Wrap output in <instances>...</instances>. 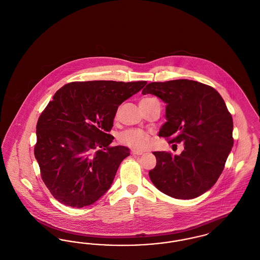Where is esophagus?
Instances as JSON below:
<instances>
[{"label": "esophagus", "mask_w": 260, "mask_h": 260, "mask_svg": "<svg viewBox=\"0 0 260 260\" xmlns=\"http://www.w3.org/2000/svg\"><path fill=\"white\" fill-rule=\"evenodd\" d=\"M132 154L134 156H140V155L143 154V152L142 151H137V150H132Z\"/></svg>", "instance_id": "esophagus-1"}]
</instances>
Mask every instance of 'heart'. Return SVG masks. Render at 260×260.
Masks as SVG:
<instances>
[{"instance_id": "obj_1", "label": "heart", "mask_w": 260, "mask_h": 260, "mask_svg": "<svg viewBox=\"0 0 260 260\" xmlns=\"http://www.w3.org/2000/svg\"><path fill=\"white\" fill-rule=\"evenodd\" d=\"M119 140L135 149L145 148L148 144L147 134L141 129H128L119 135Z\"/></svg>"}]
</instances>
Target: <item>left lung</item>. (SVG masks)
Masks as SVG:
<instances>
[{
	"label": "left lung",
	"mask_w": 260,
	"mask_h": 260,
	"mask_svg": "<svg viewBox=\"0 0 260 260\" xmlns=\"http://www.w3.org/2000/svg\"><path fill=\"white\" fill-rule=\"evenodd\" d=\"M166 104L167 122L159 136L183 142L181 154L153 152L156 167L149 172L153 184L175 199L197 198L215 184L233 147V119L221 95L205 84L187 79L150 83L142 94Z\"/></svg>",
	"instance_id": "left-lung-1"
}]
</instances>
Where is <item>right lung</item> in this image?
<instances>
[{
  "label": "right lung",
  "mask_w": 260,
  "mask_h": 260,
  "mask_svg": "<svg viewBox=\"0 0 260 260\" xmlns=\"http://www.w3.org/2000/svg\"><path fill=\"white\" fill-rule=\"evenodd\" d=\"M147 84L73 82L59 88L41 114L34 149L41 176L63 205H92L111 187L125 146H110L118 107Z\"/></svg>",
  "instance_id": "add662e5"
}]
</instances>
